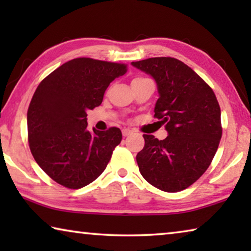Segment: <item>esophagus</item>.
Wrapping results in <instances>:
<instances>
[{"label": "esophagus", "instance_id": "34e87169", "mask_svg": "<svg viewBox=\"0 0 251 251\" xmlns=\"http://www.w3.org/2000/svg\"><path fill=\"white\" fill-rule=\"evenodd\" d=\"M131 133H133V130L129 129V128H124L122 130V134H123V136H124V137H126V136H129Z\"/></svg>", "mask_w": 251, "mask_h": 251}]
</instances>
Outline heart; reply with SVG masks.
<instances>
[{
	"label": "heart",
	"mask_w": 251,
	"mask_h": 251,
	"mask_svg": "<svg viewBox=\"0 0 251 251\" xmlns=\"http://www.w3.org/2000/svg\"><path fill=\"white\" fill-rule=\"evenodd\" d=\"M137 78H139V77H137Z\"/></svg>",
	"instance_id": "heart-1"
}]
</instances>
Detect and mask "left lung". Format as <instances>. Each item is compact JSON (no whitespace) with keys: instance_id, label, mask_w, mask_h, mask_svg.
I'll use <instances>...</instances> for the list:
<instances>
[{"instance_id":"obj_1","label":"left lung","mask_w":251,"mask_h":251,"mask_svg":"<svg viewBox=\"0 0 251 251\" xmlns=\"http://www.w3.org/2000/svg\"><path fill=\"white\" fill-rule=\"evenodd\" d=\"M131 65L155 79L159 99L154 117L168 133L163 141L144 135L145 146L136 156L139 172L163 192H180L207 171L217 151L223 134L218 100L179 59L151 57Z\"/></svg>"}]
</instances>
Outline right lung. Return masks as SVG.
Listing matches in <instances>:
<instances>
[{
  "instance_id": "obj_1",
  "label": "right lung",
  "mask_w": 251,
  "mask_h": 251,
  "mask_svg": "<svg viewBox=\"0 0 251 251\" xmlns=\"http://www.w3.org/2000/svg\"><path fill=\"white\" fill-rule=\"evenodd\" d=\"M126 71V64L78 57L37 86L27 110L29 150L57 184L78 189L105 171L122 131L117 127L90 131L86 112L101 104L108 85Z\"/></svg>"
}]
</instances>
